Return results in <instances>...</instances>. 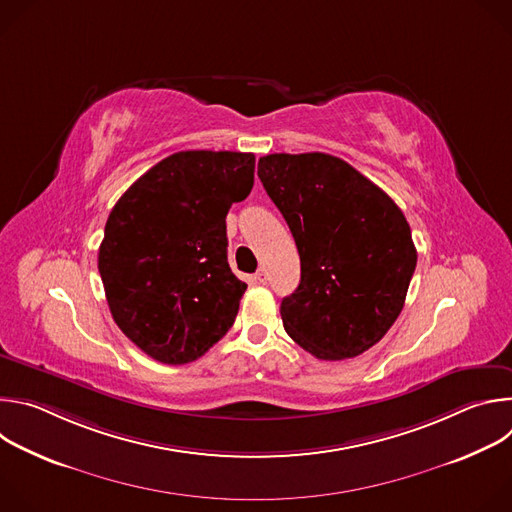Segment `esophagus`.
<instances>
[{"label": "esophagus", "instance_id": "obj_1", "mask_svg": "<svg viewBox=\"0 0 512 512\" xmlns=\"http://www.w3.org/2000/svg\"><path fill=\"white\" fill-rule=\"evenodd\" d=\"M255 281H257V283H263V285L267 283V271H265L263 267H261V269H257V273H255Z\"/></svg>", "mask_w": 512, "mask_h": 512}]
</instances>
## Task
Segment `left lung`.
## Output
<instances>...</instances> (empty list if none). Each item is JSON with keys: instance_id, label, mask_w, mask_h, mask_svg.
Wrapping results in <instances>:
<instances>
[{"instance_id": "left-lung-1", "label": "left lung", "mask_w": 512, "mask_h": 512, "mask_svg": "<svg viewBox=\"0 0 512 512\" xmlns=\"http://www.w3.org/2000/svg\"><path fill=\"white\" fill-rule=\"evenodd\" d=\"M257 176L300 253V285L281 302L285 332L320 360L375 346L401 314L417 265L401 208L320 152L263 156Z\"/></svg>"}]
</instances>
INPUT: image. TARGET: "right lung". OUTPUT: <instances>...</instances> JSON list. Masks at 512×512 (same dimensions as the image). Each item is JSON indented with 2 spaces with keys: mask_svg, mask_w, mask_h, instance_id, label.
<instances>
[{
  "mask_svg": "<svg viewBox=\"0 0 512 512\" xmlns=\"http://www.w3.org/2000/svg\"><path fill=\"white\" fill-rule=\"evenodd\" d=\"M253 174V154L178 152L113 206L99 273L115 324L148 356L192 362L233 326L247 283L229 267L225 218Z\"/></svg>",
  "mask_w": 512,
  "mask_h": 512,
  "instance_id": "obj_1",
  "label": "right lung"
}]
</instances>
